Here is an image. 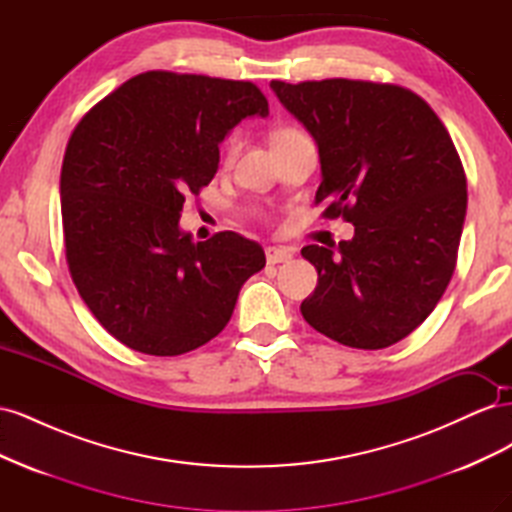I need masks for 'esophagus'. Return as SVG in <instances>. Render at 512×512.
Listing matches in <instances>:
<instances>
[{
  "instance_id": "1",
  "label": "esophagus",
  "mask_w": 512,
  "mask_h": 512,
  "mask_svg": "<svg viewBox=\"0 0 512 512\" xmlns=\"http://www.w3.org/2000/svg\"><path fill=\"white\" fill-rule=\"evenodd\" d=\"M292 260V252L288 247H267V262L269 265H280V262Z\"/></svg>"
}]
</instances>
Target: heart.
Segmentation results:
<instances>
[{"label": "heart", "instance_id": "1", "mask_svg": "<svg viewBox=\"0 0 512 512\" xmlns=\"http://www.w3.org/2000/svg\"><path fill=\"white\" fill-rule=\"evenodd\" d=\"M288 132H294V130H280V132H277L275 136H280V134H288ZM237 147H239V138H237V136H230V141H228V145H226V156H228V158L235 156Z\"/></svg>", "mask_w": 512, "mask_h": 512}]
</instances>
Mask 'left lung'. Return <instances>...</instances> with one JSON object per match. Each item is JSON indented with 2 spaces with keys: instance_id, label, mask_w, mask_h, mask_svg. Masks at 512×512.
Masks as SVG:
<instances>
[{
  "instance_id": "1",
  "label": "left lung",
  "mask_w": 512,
  "mask_h": 512,
  "mask_svg": "<svg viewBox=\"0 0 512 512\" xmlns=\"http://www.w3.org/2000/svg\"><path fill=\"white\" fill-rule=\"evenodd\" d=\"M314 136L324 218L354 237L301 250L318 271L303 318L335 342L378 350L410 335L451 282L468 190L444 123L414 91L371 81H271Z\"/></svg>"
}]
</instances>
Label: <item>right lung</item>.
Segmentation results:
<instances>
[{
	"label": "right lung",
	"instance_id": "obj_1",
	"mask_svg": "<svg viewBox=\"0 0 512 512\" xmlns=\"http://www.w3.org/2000/svg\"><path fill=\"white\" fill-rule=\"evenodd\" d=\"M267 117L250 81L151 70L123 83L74 128L61 166L66 260L81 299L123 346L177 356L232 316L265 252L237 232L194 243L183 203L218 173L220 143Z\"/></svg>",
	"mask_w": 512,
	"mask_h": 512
}]
</instances>
